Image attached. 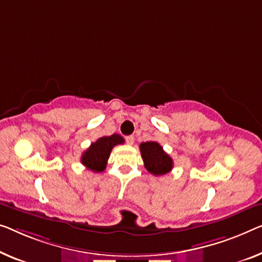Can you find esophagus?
<instances>
[{"instance_id":"34e87169","label":"esophagus","mask_w":262,"mask_h":262,"mask_svg":"<svg viewBox=\"0 0 262 262\" xmlns=\"http://www.w3.org/2000/svg\"><path fill=\"white\" fill-rule=\"evenodd\" d=\"M126 142H127L128 144H133V143H134V136H133V135L126 136Z\"/></svg>"}]
</instances>
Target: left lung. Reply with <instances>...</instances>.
I'll return each mask as SVG.
<instances>
[{
  "label": "left lung",
  "instance_id": "8db88e82",
  "mask_svg": "<svg viewBox=\"0 0 262 262\" xmlns=\"http://www.w3.org/2000/svg\"><path fill=\"white\" fill-rule=\"evenodd\" d=\"M140 151L146 168L150 174L160 177L169 173L173 168V160L163 150L161 144L155 141L142 142Z\"/></svg>",
  "mask_w": 262,
  "mask_h": 262
}]
</instances>
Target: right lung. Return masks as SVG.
I'll return each instance as SVG.
<instances>
[{"label":"right lung","mask_w":262,"mask_h":262,"mask_svg":"<svg viewBox=\"0 0 262 262\" xmlns=\"http://www.w3.org/2000/svg\"><path fill=\"white\" fill-rule=\"evenodd\" d=\"M123 138L119 134L111 136H102L95 142H93L87 150L83 151L81 156L82 165L87 167L95 173H100L106 169L107 161L111 155V151L116 144H122Z\"/></svg>","instance_id":"right-lung-1"}]
</instances>
